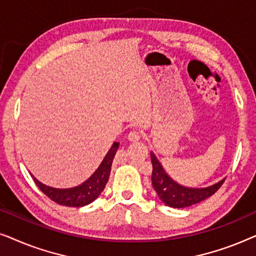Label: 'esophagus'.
Here are the masks:
<instances>
[{"mask_svg":"<svg viewBox=\"0 0 256 256\" xmlns=\"http://www.w3.org/2000/svg\"><path fill=\"white\" fill-rule=\"evenodd\" d=\"M127 138H128V141H130V142H138L141 140V136H140L138 132H130L128 134Z\"/></svg>","mask_w":256,"mask_h":256,"instance_id":"34e87169","label":"esophagus"}]
</instances>
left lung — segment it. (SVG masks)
Here are the masks:
<instances>
[{"instance_id":"1","label":"left lung","mask_w":256,"mask_h":256,"mask_svg":"<svg viewBox=\"0 0 256 256\" xmlns=\"http://www.w3.org/2000/svg\"><path fill=\"white\" fill-rule=\"evenodd\" d=\"M150 158L152 163V183L155 188L157 196L164 204L174 208H183L188 206L198 204L212 194H214L218 188L222 186L225 178L219 180L218 183L211 185L208 188H186L174 182L169 174L163 169L162 164L157 160L155 154L150 152Z\"/></svg>"}]
</instances>
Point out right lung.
Segmentation results:
<instances>
[{
  "instance_id": "1",
  "label": "right lung",
  "mask_w": 256,
  "mask_h": 256,
  "mask_svg": "<svg viewBox=\"0 0 256 256\" xmlns=\"http://www.w3.org/2000/svg\"><path fill=\"white\" fill-rule=\"evenodd\" d=\"M118 149V142H114L112 144L110 149L104 156L102 162L99 168L94 171V174L88 180L84 182L78 186L70 188H56L48 186L43 183H40L36 177L32 176L34 183L40 190L46 194L51 200L57 202L59 205L71 206V208H82V206L88 205L90 202L96 200L99 197L101 192L104 191L106 186L108 178H110L112 163H113L114 156Z\"/></svg>"
}]
</instances>
